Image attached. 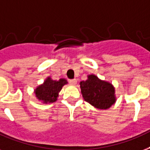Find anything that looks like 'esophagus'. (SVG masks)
Returning <instances> with one entry per match:
<instances>
[{
	"label": "esophagus",
	"mask_w": 150,
	"mask_h": 150,
	"mask_svg": "<svg viewBox=\"0 0 150 150\" xmlns=\"http://www.w3.org/2000/svg\"><path fill=\"white\" fill-rule=\"evenodd\" d=\"M69 83H70L71 85L75 86L76 83H77V80L76 79H71L69 80Z\"/></svg>",
	"instance_id": "obj_1"
}]
</instances>
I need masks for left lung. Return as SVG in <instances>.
<instances>
[{
    "instance_id": "left-lung-1",
    "label": "left lung",
    "mask_w": 150,
    "mask_h": 150,
    "mask_svg": "<svg viewBox=\"0 0 150 150\" xmlns=\"http://www.w3.org/2000/svg\"><path fill=\"white\" fill-rule=\"evenodd\" d=\"M80 87L86 101L96 108L107 109L116 101L112 86L95 75H89L87 80L80 83Z\"/></svg>"
}]
</instances>
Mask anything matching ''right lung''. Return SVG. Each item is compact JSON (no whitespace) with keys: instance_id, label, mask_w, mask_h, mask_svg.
<instances>
[{"instance_id":"obj_1","label":"right lung","mask_w":150,"mask_h":150,"mask_svg":"<svg viewBox=\"0 0 150 150\" xmlns=\"http://www.w3.org/2000/svg\"><path fill=\"white\" fill-rule=\"evenodd\" d=\"M67 83V80L64 79L55 81L48 78L42 85L39 86L35 90V95L38 99L45 103L54 102L57 100L58 93L61 90L63 86Z\"/></svg>"}]
</instances>
